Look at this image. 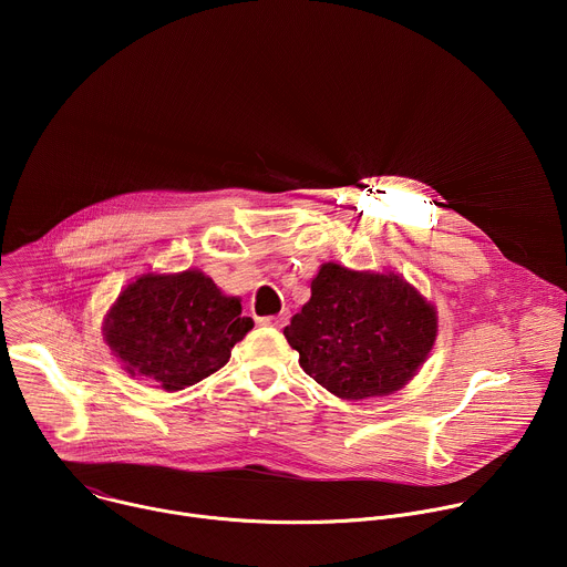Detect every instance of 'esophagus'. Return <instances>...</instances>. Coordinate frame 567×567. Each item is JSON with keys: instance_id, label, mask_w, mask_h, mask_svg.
<instances>
[{"instance_id": "1", "label": "esophagus", "mask_w": 567, "mask_h": 567, "mask_svg": "<svg viewBox=\"0 0 567 567\" xmlns=\"http://www.w3.org/2000/svg\"><path fill=\"white\" fill-rule=\"evenodd\" d=\"M287 320H289V311L285 309V311H280L278 316H265V318H260V326H267V328H285Z\"/></svg>"}]
</instances>
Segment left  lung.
<instances>
[{
  "label": "left lung",
  "instance_id": "obj_1",
  "mask_svg": "<svg viewBox=\"0 0 567 567\" xmlns=\"http://www.w3.org/2000/svg\"><path fill=\"white\" fill-rule=\"evenodd\" d=\"M435 309L394 274L322 265L311 298L285 328L300 368L341 399L390 394L426 361Z\"/></svg>",
  "mask_w": 567,
  "mask_h": 567
}]
</instances>
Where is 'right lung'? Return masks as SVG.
<instances>
[{
    "label": "right lung",
    "instance_id": "obj_1",
    "mask_svg": "<svg viewBox=\"0 0 567 567\" xmlns=\"http://www.w3.org/2000/svg\"><path fill=\"white\" fill-rule=\"evenodd\" d=\"M254 330L239 298L224 296L202 271L141 276L116 300L105 339L130 374L184 390L230 359V348Z\"/></svg>",
    "mask_w": 567,
    "mask_h": 567
}]
</instances>
